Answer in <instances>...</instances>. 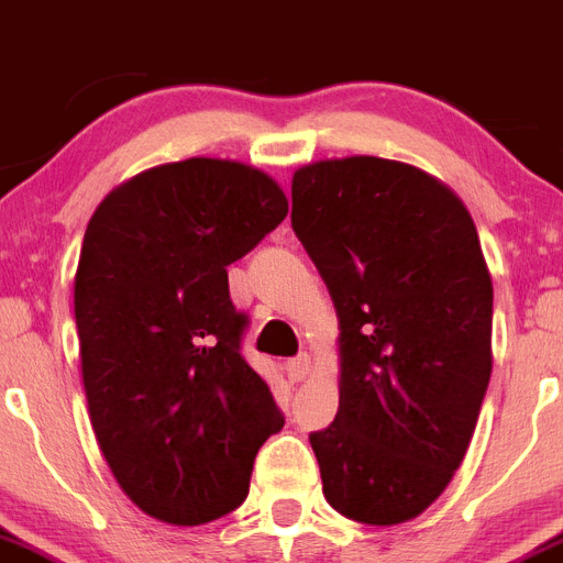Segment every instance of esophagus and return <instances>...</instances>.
<instances>
[{"mask_svg":"<svg viewBox=\"0 0 563 563\" xmlns=\"http://www.w3.org/2000/svg\"><path fill=\"white\" fill-rule=\"evenodd\" d=\"M309 371H312V356L309 353H298L296 358L287 362V376H290V382H303L309 376Z\"/></svg>","mask_w":563,"mask_h":563,"instance_id":"obj_1","label":"esophagus"}]
</instances>
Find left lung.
Here are the masks:
<instances>
[{"label": "left lung", "mask_w": 563, "mask_h": 563, "mask_svg": "<svg viewBox=\"0 0 563 563\" xmlns=\"http://www.w3.org/2000/svg\"><path fill=\"white\" fill-rule=\"evenodd\" d=\"M292 229L340 318V409L309 433L331 508L398 526L462 464L492 376V276L462 198L415 165L320 159Z\"/></svg>", "instance_id": "8db88e82"}]
</instances>
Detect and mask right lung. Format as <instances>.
Listing matches in <instances>:
<instances>
[{"label": "right lung", "mask_w": 563, "mask_h": 563, "mask_svg": "<svg viewBox=\"0 0 563 563\" xmlns=\"http://www.w3.org/2000/svg\"><path fill=\"white\" fill-rule=\"evenodd\" d=\"M285 216L267 174L192 157L118 185L85 229L74 318L90 422L148 517L205 526L234 511L256 451L285 426L240 353L249 318L227 273Z\"/></svg>", "instance_id": "right-lung-1"}]
</instances>
